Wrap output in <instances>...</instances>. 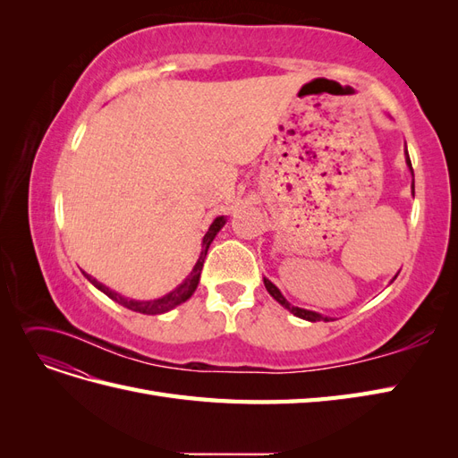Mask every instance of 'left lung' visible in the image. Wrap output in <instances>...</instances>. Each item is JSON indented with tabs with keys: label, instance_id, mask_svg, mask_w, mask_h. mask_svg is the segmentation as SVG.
I'll use <instances>...</instances> for the list:
<instances>
[{
	"label": "left lung",
	"instance_id": "1",
	"mask_svg": "<svg viewBox=\"0 0 458 458\" xmlns=\"http://www.w3.org/2000/svg\"><path fill=\"white\" fill-rule=\"evenodd\" d=\"M405 162H407V168H409V172H411V175H412V197H414V174H412V165H411V158H409V152H407V145H405ZM397 276V275H395ZM395 276L392 279V283L395 281ZM263 284H266V288H267V293L281 303L283 308H286L290 313L293 315H296V317H300V318H306V321H311V323H315V321H332V317H327V315H321V313H317V311H310V310H303V308H296V306H293V303H290L284 296H283V293L279 288H276L269 279H266V276H263Z\"/></svg>",
	"mask_w": 458,
	"mask_h": 458
}]
</instances>
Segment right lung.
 <instances>
[{
  "label": "right lung",
  "instance_id": "obj_1",
  "mask_svg": "<svg viewBox=\"0 0 458 458\" xmlns=\"http://www.w3.org/2000/svg\"><path fill=\"white\" fill-rule=\"evenodd\" d=\"M225 224H227V217H225V216H217V217L212 221L210 229H208L206 234H204V239H202V252H200V256H199V259H197V263H195V267H192L191 275L187 276V279H185L182 284L175 286V288L172 290V293H168V294L162 296V298H157V300H131V298L122 296L120 293H116V290L108 288L106 284L99 283V281L95 279V276L88 275L86 271H84V276H86V279H88L95 288H99L103 294H106L110 300L118 301L120 306H123V308H128V310L137 311V313H145V315H160V313H165V311H170V310L177 308L179 303L187 301L192 294H195V290H197L199 281H200V271H202V266H204V258H206V254H208V248H210L212 241L216 239V234L219 233V229L224 227Z\"/></svg>",
  "mask_w": 458,
  "mask_h": 458
}]
</instances>
